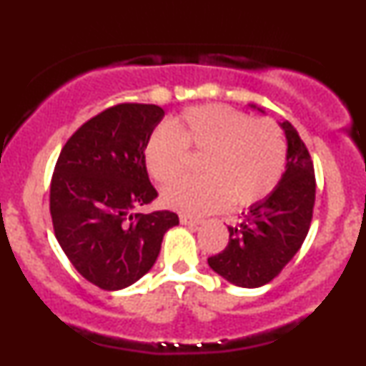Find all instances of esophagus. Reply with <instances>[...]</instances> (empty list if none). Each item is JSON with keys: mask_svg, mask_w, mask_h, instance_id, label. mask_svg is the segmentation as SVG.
<instances>
[{"mask_svg": "<svg viewBox=\"0 0 366 366\" xmlns=\"http://www.w3.org/2000/svg\"><path fill=\"white\" fill-rule=\"evenodd\" d=\"M201 222L199 218H194V217H189V215H180V224L182 225H199Z\"/></svg>", "mask_w": 366, "mask_h": 366, "instance_id": "34e87169", "label": "esophagus"}]
</instances>
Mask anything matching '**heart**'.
Wrapping results in <instances>:
<instances>
[{
	"label": "heart",
	"mask_w": 366,
	"mask_h": 366,
	"mask_svg": "<svg viewBox=\"0 0 366 366\" xmlns=\"http://www.w3.org/2000/svg\"><path fill=\"white\" fill-rule=\"evenodd\" d=\"M189 153L207 154L203 179L163 189L165 207L186 215L251 207L270 196L285 170V142L274 122L253 120L224 104L189 108L151 132L144 148L149 175L170 184L186 170Z\"/></svg>",
	"instance_id": "1"
}]
</instances>
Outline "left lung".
Returning a JSON list of instances; mask_svg holds the SVG:
<instances>
[{
	"mask_svg": "<svg viewBox=\"0 0 366 366\" xmlns=\"http://www.w3.org/2000/svg\"><path fill=\"white\" fill-rule=\"evenodd\" d=\"M279 124L287 139L279 186L229 227V244L208 258L213 272L239 287H262L274 280L300 251L312 224L317 189L312 157L297 130L289 122Z\"/></svg>",
	"mask_w": 366,
	"mask_h": 366,
	"instance_id": "8db88e82",
	"label": "left lung"
}]
</instances>
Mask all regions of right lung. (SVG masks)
<instances>
[{"label":"right lung","instance_id":"1","mask_svg":"<svg viewBox=\"0 0 366 366\" xmlns=\"http://www.w3.org/2000/svg\"><path fill=\"white\" fill-rule=\"evenodd\" d=\"M157 104L122 103L92 117L63 146L54 165L49 212L54 236L75 270L104 291L148 274L174 212L132 213L158 196L144 148L162 122Z\"/></svg>","mask_w":366,"mask_h":366}]
</instances>
